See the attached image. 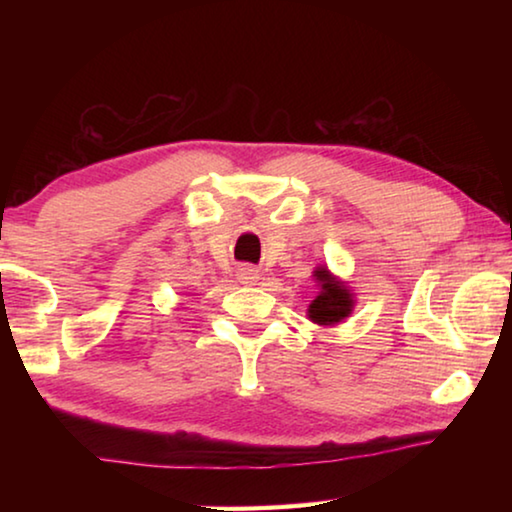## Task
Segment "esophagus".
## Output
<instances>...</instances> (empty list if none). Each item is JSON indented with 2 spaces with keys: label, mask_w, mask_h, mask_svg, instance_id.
I'll return each mask as SVG.
<instances>
[{
  "label": "esophagus",
  "mask_w": 512,
  "mask_h": 512,
  "mask_svg": "<svg viewBox=\"0 0 512 512\" xmlns=\"http://www.w3.org/2000/svg\"><path fill=\"white\" fill-rule=\"evenodd\" d=\"M237 277H239V282H244V284H255L259 277H262V273H259L255 266H239Z\"/></svg>",
  "instance_id": "34e87169"
}]
</instances>
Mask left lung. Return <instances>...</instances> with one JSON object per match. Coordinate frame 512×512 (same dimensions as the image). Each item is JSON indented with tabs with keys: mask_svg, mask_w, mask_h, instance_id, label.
Returning a JSON list of instances; mask_svg holds the SVG:
<instances>
[{
	"mask_svg": "<svg viewBox=\"0 0 512 512\" xmlns=\"http://www.w3.org/2000/svg\"><path fill=\"white\" fill-rule=\"evenodd\" d=\"M314 280L318 282V296L311 300L307 316L316 325H339L348 318L354 309L352 291L339 277L329 273L327 266H318L314 271Z\"/></svg>",
	"mask_w": 512,
	"mask_h": 512,
	"instance_id": "obj_1",
	"label": "left lung"
}]
</instances>
